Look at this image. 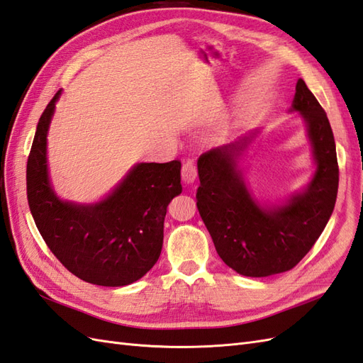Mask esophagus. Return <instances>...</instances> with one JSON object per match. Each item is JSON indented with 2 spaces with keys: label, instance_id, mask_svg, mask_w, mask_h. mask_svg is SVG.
<instances>
[{
  "label": "esophagus",
  "instance_id": "1",
  "mask_svg": "<svg viewBox=\"0 0 363 363\" xmlns=\"http://www.w3.org/2000/svg\"><path fill=\"white\" fill-rule=\"evenodd\" d=\"M196 178H198L196 164H194L193 160L184 161V164H182V179L187 184H191V182H194V179H196Z\"/></svg>",
  "mask_w": 363,
  "mask_h": 363
}]
</instances>
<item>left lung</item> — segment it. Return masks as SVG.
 Returning a JSON list of instances; mask_svg holds the SVG:
<instances>
[{
	"label": "left lung",
	"instance_id": "1",
	"mask_svg": "<svg viewBox=\"0 0 363 363\" xmlns=\"http://www.w3.org/2000/svg\"><path fill=\"white\" fill-rule=\"evenodd\" d=\"M293 110L301 111L318 169L308 187L285 206L262 207L248 191L236 157L253 135L201 155L196 206L216 252L230 268L250 277L291 270L319 239L334 210L339 165L333 130L305 81L296 84Z\"/></svg>",
	"mask_w": 363,
	"mask_h": 363
}]
</instances>
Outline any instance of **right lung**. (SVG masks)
Returning a JSON list of instances; mask_svg holds the SVG:
<instances>
[{"mask_svg":"<svg viewBox=\"0 0 363 363\" xmlns=\"http://www.w3.org/2000/svg\"><path fill=\"white\" fill-rule=\"evenodd\" d=\"M61 90L43 111L27 160V201L50 252L89 284L124 286L160 259L164 219L182 191L181 161L136 164L106 199L78 206L55 194L48 172V130Z\"/></svg>","mask_w":363,"mask_h":363,"instance_id":"obj_1","label":"right lung"}]
</instances>
